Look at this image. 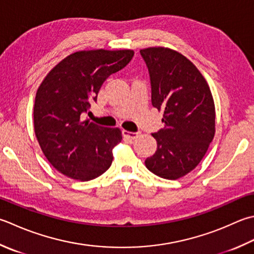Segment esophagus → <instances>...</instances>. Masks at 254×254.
<instances>
[{
	"instance_id": "34e87169",
	"label": "esophagus",
	"mask_w": 254,
	"mask_h": 254,
	"mask_svg": "<svg viewBox=\"0 0 254 254\" xmlns=\"http://www.w3.org/2000/svg\"><path fill=\"white\" fill-rule=\"evenodd\" d=\"M124 136H127L128 138H131V140H134V138H136L138 136V132H130V131H123Z\"/></svg>"
}]
</instances>
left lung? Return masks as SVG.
Returning a JSON list of instances; mask_svg holds the SVG:
<instances>
[{
	"mask_svg": "<svg viewBox=\"0 0 254 254\" xmlns=\"http://www.w3.org/2000/svg\"><path fill=\"white\" fill-rule=\"evenodd\" d=\"M151 80L152 106L163 111L164 127L145 166L156 176L175 181L191 172L215 135V104L205 78L190 61L170 48L141 49Z\"/></svg>",
	"mask_w": 254,
	"mask_h": 254,
	"instance_id": "left-lung-1",
	"label": "left lung"
}]
</instances>
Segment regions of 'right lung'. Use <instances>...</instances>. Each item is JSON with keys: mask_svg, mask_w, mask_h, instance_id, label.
I'll list each match as a JSON object with an SVG mask.
<instances>
[{"mask_svg": "<svg viewBox=\"0 0 254 254\" xmlns=\"http://www.w3.org/2000/svg\"><path fill=\"white\" fill-rule=\"evenodd\" d=\"M133 56L130 49L77 52L56 64L39 86L35 134L48 162L64 176L87 182L111 166L112 148L121 142V131L83 118L106 79Z\"/></svg>", "mask_w": 254, "mask_h": 254, "instance_id": "add662e5", "label": "right lung"}]
</instances>
